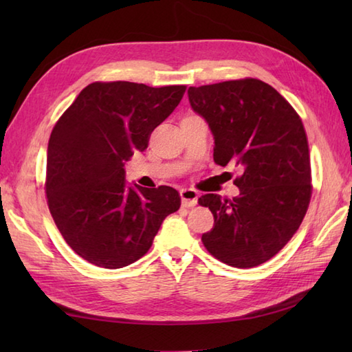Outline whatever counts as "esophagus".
I'll use <instances>...</instances> for the list:
<instances>
[{
  "label": "esophagus",
  "instance_id": "esophagus-1",
  "mask_svg": "<svg viewBox=\"0 0 352 352\" xmlns=\"http://www.w3.org/2000/svg\"><path fill=\"white\" fill-rule=\"evenodd\" d=\"M180 197H182V204L184 207L197 206L198 192L195 189H182L180 190Z\"/></svg>",
  "mask_w": 352,
  "mask_h": 352
}]
</instances>
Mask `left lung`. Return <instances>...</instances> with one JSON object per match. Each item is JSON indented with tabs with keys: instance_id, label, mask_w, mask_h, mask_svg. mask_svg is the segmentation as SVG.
Instances as JSON below:
<instances>
[{
	"instance_id": "8db88e82",
	"label": "left lung",
	"mask_w": 352,
	"mask_h": 352,
	"mask_svg": "<svg viewBox=\"0 0 352 352\" xmlns=\"http://www.w3.org/2000/svg\"><path fill=\"white\" fill-rule=\"evenodd\" d=\"M188 95L213 134L214 163L242 172L233 199L216 193L198 199L214 218L201 241L228 266H258L290 241L307 212L311 177L304 125L272 86L256 78L189 87Z\"/></svg>"
}]
</instances>
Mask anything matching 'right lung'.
Segmentation results:
<instances>
[{"label": "right lung", "mask_w": 352, "mask_h": 352, "mask_svg": "<svg viewBox=\"0 0 352 352\" xmlns=\"http://www.w3.org/2000/svg\"><path fill=\"white\" fill-rule=\"evenodd\" d=\"M186 86L130 81L92 83L51 131L47 151L48 207L80 257L106 269L129 266L151 248L163 219L180 208L169 186L125 182V162L180 104Z\"/></svg>", "instance_id": "right-lung-1"}]
</instances>
